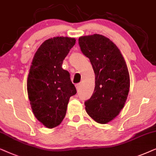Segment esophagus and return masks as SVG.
I'll return each mask as SVG.
<instances>
[{"label":"esophagus","mask_w":156,"mask_h":156,"mask_svg":"<svg viewBox=\"0 0 156 156\" xmlns=\"http://www.w3.org/2000/svg\"><path fill=\"white\" fill-rule=\"evenodd\" d=\"M80 83H78L76 85V89H77V91H79L80 89Z\"/></svg>","instance_id":"obj_1"}]
</instances>
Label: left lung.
Instances as JSON below:
<instances>
[{"mask_svg": "<svg viewBox=\"0 0 156 156\" xmlns=\"http://www.w3.org/2000/svg\"><path fill=\"white\" fill-rule=\"evenodd\" d=\"M78 44L95 73L94 92L85 102L86 111L97 123L105 124L125 105L130 88L127 66L118 48L102 35L80 37Z\"/></svg>", "mask_w": 156, "mask_h": 156, "instance_id": "obj_1", "label": "left lung"}]
</instances>
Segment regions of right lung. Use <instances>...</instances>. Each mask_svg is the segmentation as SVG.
<instances>
[{
    "instance_id": "right-lung-1",
    "label": "right lung",
    "mask_w": 156,
    "mask_h": 156,
    "mask_svg": "<svg viewBox=\"0 0 156 156\" xmlns=\"http://www.w3.org/2000/svg\"><path fill=\"white\" fill-rule=\"evenodd\" d=\"M75 43L73 38H50L37 50L31 63L27 80L31 108L37 119L48 128L60 125L70 96L77 93L69 72L62 68Z\"/></svg>"
}]
</instances>
